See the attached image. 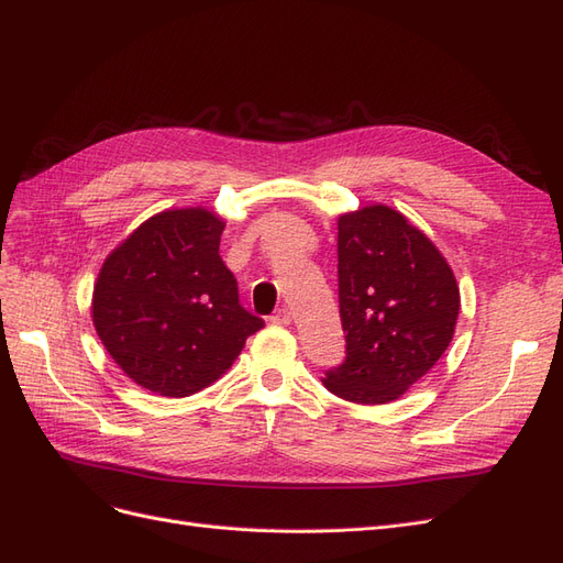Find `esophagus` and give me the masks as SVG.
I'll return each instance as SVG.
<instances>
[{"label":"esophagus","mask_w":563,"mask_h":563,"mask_svg":"<svg viewBox=\"0 0 563 563\" xmlns=\"http://www.w3.org/2000/svg\"><path fill=\"white\" fill-rule=\"evenodd\" d=\"M269 319H272V323H279V327H288V323H291V319H294V314L288 308H279Z\"/></svg>","instance_id":"1"}]
</instances>
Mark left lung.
I'll use <instances>...</instances> for the list:
<instances>
[{"instance_id":"1","label":"left lung","mask_w":563,"mask_h":563,"mask_svg":"<svg viewBox=\"0 0 563 563\" xmlns=\"http://www.w3.org/2000/svg\"><path fill=\"white\" fill-rule=\"evenodd\" d=\"M338 298L347 356L321 383L354 404L399 399L446 352L460 312L444 255L385 203L338 218Z\"/></svg>"}]
</instances>
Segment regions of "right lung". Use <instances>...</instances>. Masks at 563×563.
<instances>
[{"mask_svg":"<svg viewBox=\"0 0 563 563\" xmlns=\"http://www.w3.org/2000/svg\"><path fill=\"white\" fill-rule=\"evenodd\" d=\"M225 220L211 209H168L119 244L93 284V327L114 364L162 397L213 385L265 327L240 305L220 258Z\"/></svg>","mask_w":563,"mask_h":563,"instance_id":"right-lung-1","label":"right lung"}]
</instances>
